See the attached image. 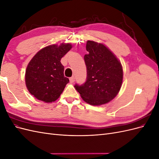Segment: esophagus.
Listing matches in <instances>:
<instances>
[{
    "mask_svg": "<svg viewBox=\"0 0 159 159\" xmlns=\"http://www.w3.org/2000/svg\"><path fill=\"white\" fill-rule=\"evenodd\" d=\"M70 82H71V83L74 82V81H75V78H74V76L71 77V78H70Z\"/></svg>",
    "mask_w": 159,
    "mask_h": 159,
    "instance_id": "34e87169",
    "label": "esophagus"
}]
</instances>
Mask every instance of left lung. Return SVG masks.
<instances>
[{"label": "left lung", "mask_w": 159, "mask_h": 159, "mask_svg": "<svg viewBox=\"0 0 159 159\" xmlns=\"http://www.w3.org/2000/svg\"><path fill=\"white\" fill-rule=\"evenodd\" d=\"M88 54L84 56L87 78L74 87L88 103L99 105L107 103L116 96L121 87L123 69L121 63L107 47L88 40Z\"/></svg>", "instance_id": "left-lung-1"}]
</instances>
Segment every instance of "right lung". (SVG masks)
Returning <instances> with one entry per match:
<instances>
[{"instance_id":"add662e5","label":"right lung","mask_w":159,"mask_h":159,"mask_svg":"<svg viewBox=\"0 0 159 159\" xmlns=\"http://www.w3.org/2000/svg\"><path fill=\"white\" fill-rule=\"evenodd\" d=\"M71 48L70 44L48 46L33 57L26 70L25 81L29 92L43 102H52L58 98L69 79L64 75L61 59Z\"/></svg>"}]
</instances>
